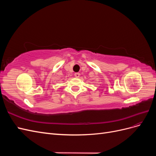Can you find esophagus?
Masks as SVG:
<instances>
[{
    "label": "esophagus",
    "instance_id": "1",
    "mask_svg": "<svg viewBox=\"0 0 156 156\" xmlns=\"http://www.w3.org/2000/svg\"><path fill=\"white\" fill-rule=\"evenodd\" d=\"M74 76H75V77L78 78V77H79V76H80V73H75Z\"/></svg>",
    "mask_w": 156,
    "mask_h": 156
}]
</instances>
